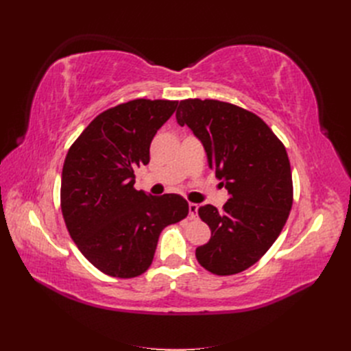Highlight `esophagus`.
<instances>
[{"label": "esophagus", "instance_id": "34e87169", "mask_svg": "<svg viewBox=\"0 0 351 351\" xmlns=\"http://www.w3.org/2000/svg\"><path fill=\"white\" fill-rule=\"evenodd\" d=\"M197 209H199V206L196 204H189V218L190 219L197 218Z\"/></svg>", "mask_w": 351, "mask_h": 351}]
</instances>
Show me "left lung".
I'll return each mask as SVG.
<instances>
[{"label":"left lung","mask_w":351,"mask_h":351,"mask_svg":"<svg viewBox=\"0 0 351 351\" xmlns=\"http://www.w3.org/2000/svg\"><path fill=\"white\" fill-rule=\"evenodd\" d=\"M176 119L204 145L230 196L222 210L197 209L210 240L196 249V259L221 277L246 271L269 250L290 215L293 178L285 146L261 117L230 102L180 101Z\"/></svg>","instance_id":"obj_1"}]
</instances>
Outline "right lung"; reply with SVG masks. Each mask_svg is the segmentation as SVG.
<instances>
[{"label":"right lung","instance_id":"add662e5","mask_svg":"<svg viewBox=\"0 0 351 351\" xmlns=\"http://www.w3.org/2000/svg\"><path fill=\"white\" fill-rule=\"evenodd\" d=\"M177 104L133 99L115 105L95 117L67 152L62 218L83 256L110 277L146 272L161 231L189 214L180 195L152 196L134 189V169L149 162L154 136Z\"/></svg>","mask_w":351,"mask_h":351}]
</instances>
